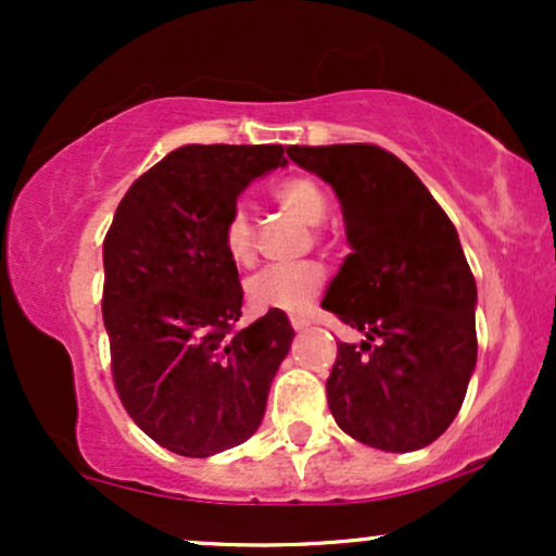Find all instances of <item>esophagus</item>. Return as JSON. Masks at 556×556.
Returning <instances> with one entry per match:
<instances>
[{"label": "esophagus", "instance_id": "obj_1", "mask_svg": "<svg viewBox=\"0 0 556 556\" xmlns=\"http://www.w3.org/2000/svg\"><path fill=\"white\" fill-rule=\"evenodd\" d=\"M290 324H292V329H295V331H303L311 321L303 314H290Z\"/></svg>", "mask_w": 556, "mask_h": 556}]
</instances>
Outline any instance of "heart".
Masks as SVG:
<instances>
[{
  "instance_id": "b5f03b06",
  "label": "heart",
  "mask_w": 556,
  "mask_h": 556,
  "mask_svg": "<svg viewBox=\"0 0 556 556\" xmlns=\"http://www.w3.org/2000/svg\"><path fill=\"white\" fill-rule=\"evenodd\" d=\"M271 198L305 225H321L329 212L327 193L311 177H285L271 188ZM222 251L235 266L256 261V227L242 206H232L219 229ZM324 285V266L316 261H298L287 266H269L248 279L245 292L256 311H300L311 303Z\"/></svg>"
}]
</instances>
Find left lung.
Here are the masks:
<instances>
[{
    "instance_id": "obj_1",
    "label": "left lung",
    "mask_w": 556,
    "mask_h": 556,
    "mask_svg": "<svg viewBox=\"0 0 556 556\" xmlns=\"http://www.w3.org/2000/svg\"><path fill=\"white\" fill-rule=\"evenodd\" d=\"M287 156L334 188L353 248L321 308L366 340L337 344L331 416L376 450H420L450 429L476 368V279L457 229L379 146H290Z\"/></svg>"
}]
</instances>
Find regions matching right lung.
<instances>
[{"mask_svg": "<svg viewBox=\"0 0 556 556\" xmlns=\"http://www.w3.org/2000/svg\"><path fill=\"white\" fill-rule=\"evenodd\" d=\"M282 146L172 151L130 185L104 238L101 314L127 416L164 450L212 457L251 439L292 331L282 311L251 327L219 229Z\"/></svg>", "mask_w": 556, "mask_h": 556, "instance_id": "obj_1", "label": "right lung"}]
</instances>
